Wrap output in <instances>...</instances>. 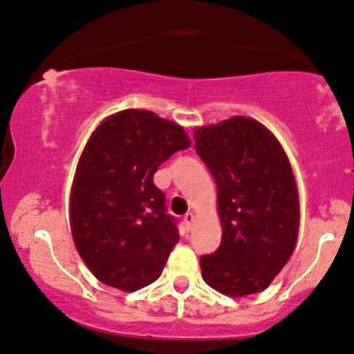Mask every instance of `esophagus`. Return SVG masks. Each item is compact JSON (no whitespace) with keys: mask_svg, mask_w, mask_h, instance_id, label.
<instances>
[{"mask_svg":"<svg viewBox=\"0 0 354 354\" xmlns=\"http://www.w3.org/2000/svg\"><path fill=\"white\" fill-rule=\"evenodd\" d=\"M194 214H192V212H188V214H185V218H183V223H185V226H187V230H190L192 228V225H194Z\"/></svg>","mask_w":354,"mask_h":354,"instance_id":"34e87169","label":"esophagus"}]
</instances>
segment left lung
I'll use <instances>...</instances> for the list:
<instances>
[{"label": "left lung", "mask_w": 354, "mask_h": 354, "mask_svg": "<svg viewBox=\"0 0 354 354\" xmlns=\"http://www.w3.org/2000/svg\"><path fill=\"white\" fill-rule=\"evenodd\" d=\"M218 188L221 243L201 256L205 283L232 297L264 290L286 266L299 232V197L279 140L249 118L195 129Z\"/></svg>", "instance_id": "obj_1"}]
</instances>
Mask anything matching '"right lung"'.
<instances>
[{"label":"right lung","instance_id":"1","mask_svg":"<svg viewBox=\"0 0 354 354\" xmlns=\"http://www.w3.org/2000/svg\"><path fill=\"white\" fill-rule=\"evenodd\" d=\"M190 138L153 112H118L86 143L71 192L79 256L100 282L133 292L156 282L176 245V219L153 173Z\"/></svg>","mask_w":354,"mask_h":354}]
</instances>
